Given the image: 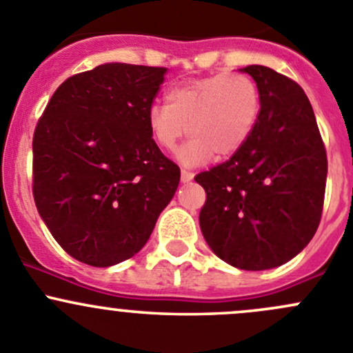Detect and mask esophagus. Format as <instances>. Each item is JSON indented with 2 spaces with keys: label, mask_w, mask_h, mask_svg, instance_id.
Wrapping results in <instances>:
<instances>
[{
  "label": "esophagus",
  "mask_w": 353,
  "mask_h": 353,
  "mask_svg": "<svg viewBox=\"0 0 353 353\" xmlns=\"http://www.w3.org/2000/svg\"><path fill=\"white\" fill-rule=\"evenodd\" d=\"M193 177H194V174L191 172V170H186V169L181 170V181H183V183H190Z\"/></svg>",
  "instance_id": "1"
}]
</instances>
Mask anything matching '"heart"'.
<instances>
[{"mask_svg": "<svg viewBox=\"0 0 353 353\" xmlns=\"http://www.w3.org/2000/svg\"><path fill=\"white\" fill-rule=\"evenodd\" d=\"M259 112V92L244 73H216L172 87L165 105L154 104L147 126L154 143L172 150L184 133L191 140L179 150L186 165L236 154L254 128Z\"/></svg>", "mask_w": 353, "mask_h": 353, "instance_id": "obj_1", "label": "heart"}]
</instances>
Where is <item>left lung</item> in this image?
<instances>
[{"mask_svg":"<svg viewBox=\"0 0 353 353\" xmlns=\"http://www.w3.org/2000/svg\"><path fill=\"white\" fill-rule=\"evenodd\" d=\"M259 92V114L243 147L199 172L206 191L203 237L229 265L270 270L297 256L318 230L326 159L314 110L301 85L261 65L241 68Z\"/></svg>","mask_w":353,"mask_h":353,"instance_id":"1","label":"left lung"}]
</instances>
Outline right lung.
Listing matches in <instances>:
<instances>
[{
  "label": "right lung",
  "mask_w": 353,
  "mask_h": 353,
  "mask_svg": "<svg viewBox=\"0 0 353 353\" xmlns=\"http://www.w3.org/2000/svg\"><path fill=\"white\" fill-rule=\"evenodd\" d=\"M165 71L108 63L73 74L35 126V206L56 243L85 265L137 254L176 193L179 167L147 126Z\"/></svg>",
  "instance_id": "obj_1"
}]
</instances>
